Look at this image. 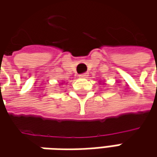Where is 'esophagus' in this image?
<instances>
[{"mask_svg": "<svg viewBox=\"0 0 157 157\" xmlns=\"http://www.w3.org/2000/svg\"><path fill=\"white\" fill-rule=\"evenodd\" d=\"M79 77L82 78H87L88 77V73H86H86H82V74L79 75Z\"/></svg>", "mask_w": 157, "mask_h": 157, "instance_id": "1", "label": "esophagus"}]
</instances>
